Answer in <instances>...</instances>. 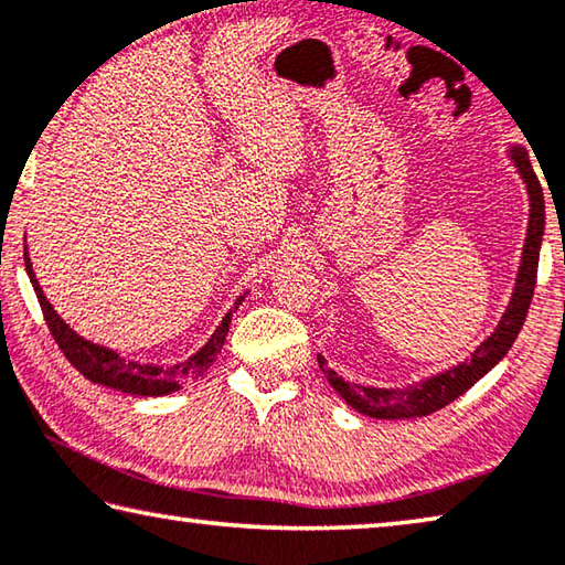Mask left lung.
Listing matches in <instances>:
<instances>
[{
    "instance_id": "8db88e82",
    "label": "left lung",
    "mask_w": 565,
    "mask_h": 565,
    "mask_svg": "<svg viewBox=\"0 0 565 565\" xmlns=\"http://www.w3.org/2000/svg\"><path fill=\"white\" fill-rule=\"evenodd\" d=\"M510 158L521 173L523 183L527 188V201H531V213H527V234L523 244L521 268H518V279L513 297L505 309L503 319L495 327V331L482 342L470 360L460 362L458 366H450L435 377H427L423 382L409 384L405 390H387V387H362V384H349L334 370H329L327 360L317 354L321 372L327 374L331 387H334L347 405H352L356 412H362L366 417L374 419H405V417H425L429 412L443 409L450 405L452 399L465 395L472 384L495 366L508 349L513 347L518 331H521L527 307H531L533 289H535V276H539V254H541V241L545 228V201H543V188L539 175L531 166L525 148H510Z\"/></svg>"
}]
</instances>
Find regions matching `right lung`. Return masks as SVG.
<instances>
[{
    "label": "right lung",
    "instance_id": "add662e5",
    "mask_svg": "<svg viewBox=\"0 0 565 565\" xmlns=\"http://www.w3.org/2000/svg\"><path fill=\"white\" fill-rule=\"evenodd\" d=\"M24 268H26V276H30V281L34 286V294H38V299H40L44 321H47L52 337H55L57 347L62 349V354L67 356L70 364H73L75 370L83 374V377H87L89 382L105 384V387H113L118 392H128V395H138V397L170 395V392L181 390V382L199 380L203 372H209V366L216 362V354L221 352L223 342H226L231 315H234V311L238 309V303L244 301V297H246V294H244V297L236 299L234 309H231L228 315L223 317V321L216 327V331H213L209 342H205L193 356H188L185 362H178V364H170V366L140 364V362L125 360V356H120L118 352H113V349L87 342L85 337L75 334V331L60 319V315L55 309H52V303L47 301V297L42 294V286L38 281V276H34V271H32L30 256H26V246H24Z\"/></svg>",
    "mask_w": 565,
    "mask_h": 565
}]
</instances>
